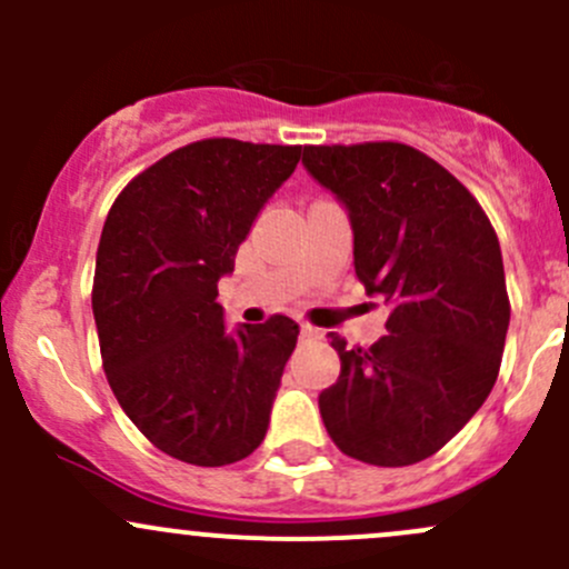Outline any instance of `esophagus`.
<instances>
[{
	"mask_svg": "<svg viewBox=\"0 0 569 569\" xmlns=\"http://www.w3.org/2000/svg\"><path fill=\"white\" fill-rule=\"evenodd\" d=\"M300 336L302 338H317L319 330H317V327L308 325V321H300Z\"/></svg>",
	"mask_w": 569,
	"mask_h": 569,
	"instance_id": "esophagus-1",
	"label": "esophagus"
}]
</instances>
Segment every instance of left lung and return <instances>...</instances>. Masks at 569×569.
Segmentation results:
<instances>
[{"mask_svg":"<svg viewBox=\"0 0 569 569\" xmlns=\"http://www.w3.org/2000/svg\"><path fill=\"white\" fill-rule=\"evenodd\" d=\"M302 164L347 209L355 274L391 306L386 336L347 347L321 421L343 455L401 468L443 449L496 386L509 330L498 237L443 164L401 142L306 146Z\"/></svg>","mask_w":569,"mask_h":569,"instance_id":"8db88e82","label":"left lung"}]
</instances>
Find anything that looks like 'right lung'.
I'll return each mask as SVG.
<instances>
[{
	"mask_svg": "<svg viewBox=\"0 0 569 569\" xmlns=\"http://www.w3.org/2000/svg\"><path fill=\"white\" fill-rule=\"evenodd\" d=\"M300 146L200 140L126 183L96 252L93 317L109 388L176 460L220 468L261 446L300 327L228 330L217 283L233 272Z\"/></svg>",
	"mask_w": 569,
	"mask_h": 569,
	"instance_id": "add662e5",
	"label": "right lung"
}]
</instances>
